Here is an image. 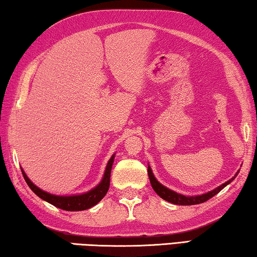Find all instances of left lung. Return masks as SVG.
Instances as JSON below:
<instances>
[{
    "mask_svg": "<svg viewBox=\"0 0 257 257\" xmlns=\"http://www.w3.org/2000/svg\"><path fill=\"white\" fill-rule=\"evenodd\" d=\"M238 173H239V172H237V174ZM237 174H235L231 180L226 181L225 183L221 184L220 187L215 188V189H214V190L209 191L207 193H204V195H199V196H184V195H181V193H178V192H175L173 190H171V189H168L165 186H163L162 183H159L158 181L156 180V178H155V176H154V173H153V171H151L150 166H148L149 180H150L151 187H153L155 192H156L157 195L161 197V198H163L164 200H166V201H170V203H172V204L186 205V206L201 204V203H204V201H206V200L211 199L212 197L217 195V193L220 192L224 187H226L229 183L232 182L235 176H237Z\"/></svg>",
    "mask_w": 257,
    "mask_h": 257,
    "instance_id": "1",
    "label": "left lung"
}]
</instances>
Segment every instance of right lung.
<instances>
[{"label":"right lung","mask_w":257,"mask_h":257,"mask_svg":"<svg viewBox=\"0 0 257 257\" xmlns=\"http://www.w3.org/2000/svg\"><path fill=\"white\" fill-rule=\"evenodd\" d=\"M113 158H115V155H112L111 158L109 159L106 171H104L103 178L98 186L85 193H81V195H73V196L51 195V193L45 192L39 187H36L35 184L28 179V176L26 175V173H25L23 168H22V172H23L25 181H26V183L28 184V187L31 188L33 192L39 196L41 199L48 201V203L56 206L58 208L65 209V211H68V212L84 211V209H89L91 207H93L94 205L98 204L99 201L106 196V193L109 189V184H110V172L113 164Z\"/></svg>","instance_id":"obj_1"}]
</instances>
